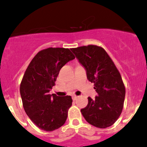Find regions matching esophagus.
I'll return each mask as SVG.
<instances>
[{
    "label": "esophagus",
    "mask_w": 147,
    "mask_h": 147,
    "mask_svg": "<svg viewBox=\"0 0 147 147\" xmlns=\"http://www.w3.org/2000/svg\"><path fill=\"white\" fill-rule=\"evenodd\" d=\"M77 98H78V96H77V95H72V100H75Z\"/></svg>",
    "instance_id": "1"
}]
</instances>
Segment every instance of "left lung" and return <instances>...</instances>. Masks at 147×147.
<instances>
[{
    "instance_id": "obj_1",
    "label": "left lung",
    "mask_w": 147,
    "mask_h": 147,
    "mask_svg": "<svg viewBox=\"0 0 147 147\" xmlns=\"http://www.w3.org/2000/svg\"><path fill=\"white\" fill-rule=\"evenodd\" d=\"M80 63L86 70L87 78L94 83L98 96L81 113L85 120L95 127L105 129L117 121L122 112L126 95L120 72L105 49L95 45L72 48Z\"/></svg>"
}]
</instances>
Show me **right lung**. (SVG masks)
<instances>
[{"mask_svg":"<svg viewBox=\"0 0 147 147\" xmlns=\"http://www.w3.org/2000/svg\"><path fill=\"white\" fill-rule=\"evenodd\" d=\"M75 58L69 49L47 48L28 65L20 85L23 106L31 121L46 131L63 126L72 105L71 96L49 94L61 68Z\"/></svg>","mask_w":147,"mask_h":147,"instance_id":"add662e5","label":"right lung"}]
</instances>
